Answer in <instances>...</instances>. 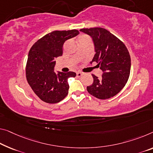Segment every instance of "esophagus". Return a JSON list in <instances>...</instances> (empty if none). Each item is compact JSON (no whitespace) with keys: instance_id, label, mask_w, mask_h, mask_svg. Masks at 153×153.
<instances>
[{"instance_id":"obj_1","label":"esophagus","mask_w":153,"mask_h":153,"mask_svg":"<svg viewBox=\"0 0 153 153\" xmlns=\"http://www.w3.org/2000/svg\"><path fill=\"white\" fill-rule=\"evenodd\" d=\"M82 74H82L81 72H76V76H78V77L82 76Z\"/></svg>"}]
</instances>
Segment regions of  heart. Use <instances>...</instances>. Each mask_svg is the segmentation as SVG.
Masks as SVG:
<instances>
[{
  "mask_svg": "<svg viewBox=\"0 0 153 153\" xmlns=\"http://www.w3.org/2000/svg\"><path fill=\"white\" fill-rule=\"evenodd\" d=\"M88 37V36H81L79 37V39H80V38H83V37Z\"/></svg>",
  "mask_w": 153,
  "mask_h": 153,
  "instance_id": "obj_1",
  "label": "heart"
}]
</instances>
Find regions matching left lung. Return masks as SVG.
Here are the masks:
<instances>
[{
    "mask_svg": "<svg viewBox=\"0 0 153 153\" xmlns=\"http://www.w3.org/2000/svg\"><path fill=\"white\" fill-rule=\"evenodd\" d=\"M81 31L92 37L96 54L92 62L102 70L98 79L92 74L94 81L87 90L99 99L116 96L127 82L131 71V57L126 46L114 35L100 27L81 29Z\"/></svg>",
    "mask_w": 153,
    "mask_h": 153,
    "instance_id": "1",
    "label": "left lung"
}]
</instances>
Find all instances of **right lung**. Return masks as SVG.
<instances>
[{"mask_svg":"<svg viewBox=\"0 0 153 153\" xmlns=\"http://www.w3.org/2000/svg\"><path fill=\"white\" fill-rule=\"evenodd\" d=\"M79 33L76 29L55 30L38 39L30 48L26 76L33 91L44 102H59L68 94V79L76 76V73H56L54 71L55 59L62 55L64 42Z\"/></svg>","mask_w":153,"mask_h":153,"instance_id":"add662e5","label":"right lung"}]
</instances>
